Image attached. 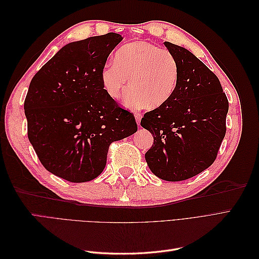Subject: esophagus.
<instances>
[{
  "mask_svg": "<svg viewBox=\"0 0 259 259\" xmlns=\"http://www.w3.org/2000/svg\"><path fill=\"white\" fill-rule=\"evenodd\" d=\"M135 119H136V122L137 124L140 123V120H142V113L139 112H135Z\"/></svg>",
  "mask_w": 259,
  "mask_h": 259,
  "instance_id": "1",
  "label": "esophagus"
}]
</instances>
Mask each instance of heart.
I'll list each match as a JSON object with an SVG mask.
<instances>
[{"instance_id": "obj_1", "label": "heart", "mask_w": 259, "mask_h": 259, "mask_svg": "<svg viewBox=\"0 0 259 259\" xmlns=\"http://www.w3.org/2000/svg\"><path fill=\"white\" fill-rule=\"evenodd\" d=\"M107 95L119 100L127 89L126 103L155 109L171 98L179 80V65L167 50L147 41L122 45L113 64L105 66L100 74Z\"/></svg>"}]
</instances>
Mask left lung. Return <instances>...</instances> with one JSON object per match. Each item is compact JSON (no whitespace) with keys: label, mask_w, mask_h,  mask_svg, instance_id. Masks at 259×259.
<instances>
[{"label":"left lung","mask_w":259,"mask_h":259,"mask_svg":"<svg viewBox=\"0 0 259 259\" xmlns=\"http://www.w3.org/2000/svg\"><path fill=\"white\" fill-rule=\"evenodd\" d=\"M164 44L178 61L177 89L167 103L146 112L140 124L153 136L145 154L149 168L163 180L180 182L214 163L229 103L216 74L199 58L182 46Z\"/></svg>","instance_id":"8db88e82"}]
</instances>
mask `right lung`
<instances>
[{"label":"right lung","instance_id":"obj_1","mask_svg":"<svg viewBox=\"0 0 259 259\" xmlns=\"http://www.w3.org/2000/svg\"><path fill=\"white\" fill-rule=\"evenodd\" d=\"M119 33L69 43L38 70L25 99L28 138L42 165L85 183L107 163L109 146L137 132L135 116L107 95L100 74Z\"/></svg>","mask_w":259,"mask_h":259}]
</instances>
